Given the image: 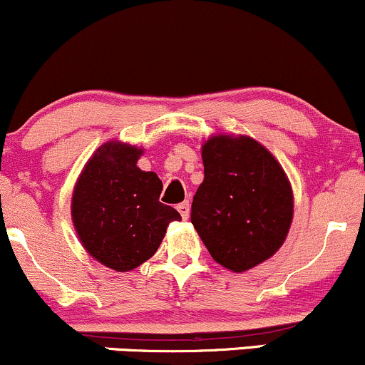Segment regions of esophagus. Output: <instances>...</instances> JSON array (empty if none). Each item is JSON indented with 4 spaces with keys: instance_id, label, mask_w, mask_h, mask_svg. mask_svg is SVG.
<instances>
[{
    "instance_id": "esophagus-1",
    "label": "esophagus",
    "mask_w": 365,
    "mask_h": 365,
    "mask_svg": "<svg viewBox=\"0 0 365 365\" xmlns=\"http://www.w3.org/2000/svg\"><path fill=\"white\" fill-rule=\"evenodd\" d=\"M177 209H178L180 216H182L183 220H188V216H190V202H188V200H185V202H182V204H178Z\"/></svg>"
}]
</instances>
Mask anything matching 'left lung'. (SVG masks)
<instances>
[{
	"label": "left lung",
	"instance_id": "obj_1",
	"mask_svg": "<svg viewBox=\"0 0 365 365\" xmlns=\"http://www.w3.org/2000/svg\"><path fill=\"white\" fill-rule=\"evenodd\" d=\"M202 161L190 221L212 259L242 273L283 245L293 216L290 183L273 154L250 137H212Z\"/></svg>",
	"mask_w": 365,
	"mask_h": 365
}]
</instances>
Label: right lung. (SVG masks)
Segmentation results:
<instances>
[{"label": "right lung", "instance_id": "1", "mask_svg": "<svg viewBox=\"0 0 365 365\" xmlns=\"http://www.w3.org/2000/svg\"><path fill=\"white\" fill-rule=\"evenodd\" d=\"M133 145L110 142L83 168L72 199V217L82 245L115 271H130L154 255L177 209L159 202L163 183L137 168Z\"/></svg>", "mask_w": 365, "mask_h": 365}]
</instances>
